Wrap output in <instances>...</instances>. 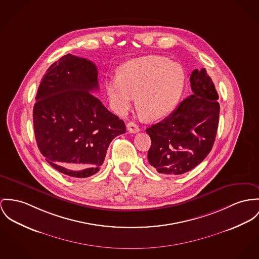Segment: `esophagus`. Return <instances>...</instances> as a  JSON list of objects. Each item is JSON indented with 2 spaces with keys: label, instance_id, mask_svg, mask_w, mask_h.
I'll use <instances>...</instances> for the list:
<instances>
[{
  "label": "esophagus",
  "instance_id": "esophagus-1",
  "mask_svg": "<svg viewBox=\"0 0 259 259\" xmlns=\"http://www.w3.org/2000/svg\"><path fill=\"white\" fill-rule=\"evenodd\" d=\"M126 127H127V130H128L130 133H138L140 131L139 126H138L137 124H135L134 122H129V123H127Z\"/></svg>",
  "mask_w": 259,
  "mask_h": 259
}]
</instances>
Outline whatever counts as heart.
<instances>
[{"label":"heart","instance_id":"heart-1","mask_svg":"<svg viewBox=\"0 0 259 259\" xmlns=\"http://www.w3.org/2000/svg\"><path fill=\"white\" fill-rule=\"evenodd\" d=\"M185 85L182 66L164 56L150 55L130 60L120 67L118 78L106 82L114 111L124 114L137 96V105L151 120L170 114L179 104Z\"/></svg>","mask_w":259,"mask_h":259}]
</instances>
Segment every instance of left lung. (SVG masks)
<instances>
[{
	"instance_id": "obj_1",
	"label": "left lung",
	"mask_w": 259,
	"mask_h": 259,
	"mask_svg": "<svg viewBox=\"0 0 259 259\" xmlns=\"http://www.w3.org/2000/svg\"><path fill=\"white\" fill-rule=\"evenodd\" d=\"M190 83L193 95L146 130L152 141L148 160L159 174L179 176L191 170L214 145L220 114L214 82L203 68L192 72Z\"/></svg>"
}]
</instances>
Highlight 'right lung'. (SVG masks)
<instances>
[{"label": "right lung", "mask_w": 259, "mask_h": 259, "mask_svg": "<svg viewBox=\"0 0 259 259\" xmlns=\"http://www.w3.org/2000/svg\"><path fill=\"white\" fill-rule=\"evenodd\" d=\"M98 90L97 66L67 54L48 68L36 94L33 127L40 153L71 178L96 175L111 141L126 132L125 123L91 94Z\"/></svg>", "instance_id": "right-lung-1"}]
</instances>
